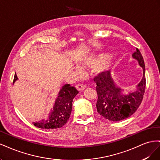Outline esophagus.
<instances>
[{"mask_svg":"<svg viewBox=\"0 0 160 160\" xmlns=\"http://www.w3.org/2000/svg\"><path fill=\"white\" fill-rule=\"evenodd\" d=\"M86 87L87 86L85 84H78V85H76V88L77 89V90L82 91L86 88Z\"/></svg>","mask_w":160,"mask_h":160,"instance_id":"obj_1","label":"esophagus"}]
</instances>
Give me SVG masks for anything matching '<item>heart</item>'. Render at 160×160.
<instances>
[{
  "instance_id": "b5f03b06",
  "label": "heart",
  "mask_w": 160,
  "mask_h": 160,
  "mask_svg": "<svg viewBox=\"0 0 160 160\" xmlns=\"http://www.w3.org/2000/svg\"><path fill=\"white\" fill-rule=\"evenodd\" d=\"M84 62L85 64H88L89 65H93L96 64L95 61L91 59H86ZM105 65L103 63V62H99V63L97 64L95 66V69L98 72H102L103 71H105Z\"/></svg>"
}]
</instances>
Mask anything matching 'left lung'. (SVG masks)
I'll return each mask as SVG.
<instances>
[{
	"instance_id": "8db88e82",
	"label": "left lung",
	"mask_w": 160,
	"mask_h": 160,
	"mask_svg": "<svg viewBox=\"0 0 160 160\" xmlns=\"http://www.w3.org/2000/svg\"><path fill=\"white\" fill-rule=\"evenodd\" d=\"M132 57L137 60L143 69V77L133 91L125 92L117 85L110 72H102L95 77L98 99L96 107L98 112L106 119L119 122L133 115L141 104L146 89V69L143 58L138 49Z\"/></svg>"
}]
</instances>
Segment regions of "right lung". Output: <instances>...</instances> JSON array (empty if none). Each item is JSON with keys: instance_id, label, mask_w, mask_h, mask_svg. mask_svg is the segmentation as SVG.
Here are the masks:
<instances>
[{"instance_id": "right-lung-1", "label": "right lung", "mask_w": 160, "mask_h": 160, "mask_svg": "<svg viewBox=\"0 0 160 160\" xmlns=\"http://www.w3.org/2000/svg\"><path fill=\"white\" fill-rule=\"evenodd\" d=\"M18 79L17 74L14 75L13 83ZM79 91L74 87L66 84L58 93L52 110L49 113L47 120L42 119L33 122L35 126L41 129H57L65 125L69 120L72 111V102Z\"/></svg>"}]
</instances>
